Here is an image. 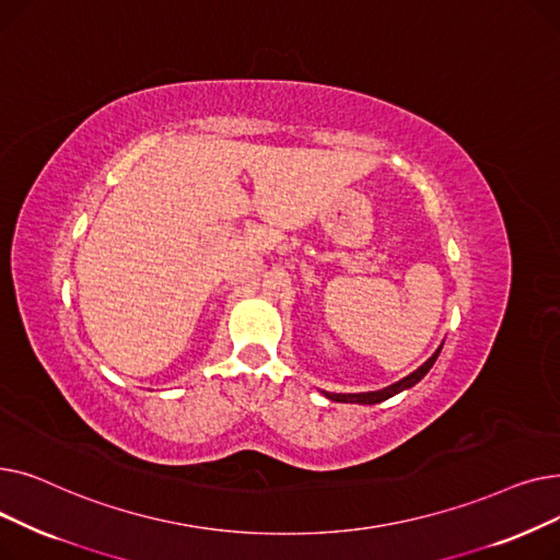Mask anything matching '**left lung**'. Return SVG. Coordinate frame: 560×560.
Instances as JSON below:
<instances>
[{
  "label": "left lung",
  "mask_w": 560,
  "mask_h": 560,
  "mask_svg": "<svg viewBox=\"0 0 560 560\" xmlns=\"http://www.w3.org/2000/svg\"><path fill=\"white\" fill-rule=\"evenodd\" d=\"M443 349V347H440ZM440 349L435 351V354L422 365V368H418L413 374H408L406 378H401V381H397V384H393V386H388V388H384V390H376V393H361V395H334V393H325L331 401H342V404H378V401H384V399H388V397H393V395H397V393H401V390H406V388H410V386H416L418 381L433 368V363H435V359H438V354H440Z\"/></svg>",
  "instance_id": "1"
}]
</instances>
